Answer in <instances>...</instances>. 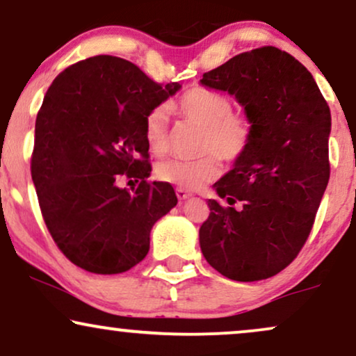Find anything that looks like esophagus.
<instances>
[{
    "label": "esophagus",
    "mask_w": 356,
    "mask_h": 356,
    "mask_svg": "<svg viewBox=\"0 0 356 356\" xmlns=\"http://www.w3.org/2000/svg\"><path fill=\"white\" fill-rule=\"evenodd\" d=\"M175 195H177L179 200L184 202V200H187L188 197H191V193H188L187 191H184V188H177V191H175Z\"/></svg>",
    "instance_id": "esophagus-1"
}]
</instances>
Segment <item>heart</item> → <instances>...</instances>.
Masks as SVG:
<instances>
[{
    "label": "heart",
    "mask_w": 356,
    "mask_h": 356,
    "mask_svg": "<svg viewBox=\"0 0 356 356\" xmlns=\"http://www.w3.org/2000/svg\"><path fill=\"white\" fill-rule=\"evenodd\" d=\"M169 110L188 123L204 128L197 161H165L156 168L159 181L184 191H197L218 177V157L236 163L250 151L254 123L248 115L233 111L225 93L207 87H192L169 102ZM145 138L151 152L163 156L169 149V128L164 108H152L145 118Z\"/></svg>",
    "instance_id": "1"
}]
</instances>
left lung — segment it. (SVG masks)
<instances>
[{
  "label": "left lung",
  "mask_w": 356,
  "mask_h": 356,
  "mask_svg": "<svg viewBox=\"0 0 356 356\" xmlns=\"http://www.w3.org/2000/svg\"><path fill=\"white\" fill-rule=\"evenodd\" d=\"M200 82L235 95L254 123L250 151L213 184L228 205L209 200L202 253L233 281L276 276L307 241L327 188L330 108L310 72L273 46L235 56Z\"/></svg>",
  "instance_id": "left-lung-1"
}]
</instances>
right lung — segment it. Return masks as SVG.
Segmentation results:
<instances>
[{
	"label": "right lung",
	"mask_w": 356,
	"mask_h": 356,
	"mask_svg": "<svg viewBox=\"0 0 356 356\" xmlns=\"http://www.w3.org/2000/svg\"><path fill=\"white\" fill-rule=\"evenodd\" d=\"M179 88L113 56L67 67L49 87L31 175L47 230L75 266L95 274L136 266L149 251L152 225L177 204L170 184L147 181L145 118ZM121 177L138 187L120 189Z\"/></svg>",
	"instance_id": "right-lung-1"
}]
</instances>
